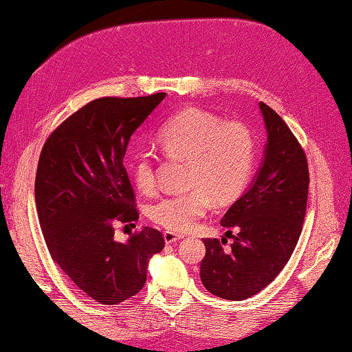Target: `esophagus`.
Segmentation results:
<instances>
[{
    "mask_svg": "<svg viewBox=\"0 0 352 352\" xmlns=\"http://www.w3.org/2000/svg\"><path fill=\"white\" fill-rule=\"evenodd\" d=\"M163 238H164V243H166V244H175L177 241H180L183 236L177 235V233H174V232L166 230L163 233Z\"/></svg>",
    "mask_w": 352,
    "mask_h": 352,
    "instance_id": "obj_1",
    "label": "esophagus"
}]
</instances>
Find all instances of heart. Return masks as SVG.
<instances>
[{
	"mask_svg": "<svg viewBox=\"0 0 352 352\" xmlns=\"http://www.w3.org/2000/svg\"><path fill=\"white\" fill-rule=\"evenodd\" d=\"M155 140L169 157L189 162L188 194L160 198L149 208L154 223L169 232H188L210 209L230 203L245 189L253 170L254 140L239 122H223L198 108H186L164 125ZM133 180L142 194L155 188L154 160L139 154L133 164Z\"/></svg>",
	"mask_w": 352,
	"mask_h": 352,
	"instance_id": "heart-1",
	"label": "heart"
}]
</instances>
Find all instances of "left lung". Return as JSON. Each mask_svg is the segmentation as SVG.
I'll return each instance as SVG.
<instances>
[{
  "mask_svg": "<svg viewBox=\"0 0 352 352\" xmlns=\"http://www.w3.org/2000/svg\"><path fill=\"white\" fill-rule=\"evenodd\" d=\"M259 109L267 131L263 162L249 189L221 219L230 249H223L224 238L204 239L199 265L203 285L227 300L249 299L278 276L298 244L307 210L304 149L278 113L263 102Z\"/></svg>",
  "mask_w": 352,
  "mask_h": 352,
  "instance_id": "obj_1",
  "label": "left lung"
}]
</instances>
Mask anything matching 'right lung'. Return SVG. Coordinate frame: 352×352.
Here are the masks:
<instances>
[{"label": "right lung", "instance_id": "1", "mask_svg": "<svg viewBox=\"0 0 352 352\" xmlns=\"http://www.w3.org/2000/svg\"><path fill=\"white\" fill-rule=\"evenodd\" d=\"M166 93L87 103L48 137L41 151L34 199L54 263L96 302L116 305L139 293L163 235L143 227L126 243L113 223L137 221L123 157L131 137Z\"/></svg>", "mask_w": 352, "mask_h": 352}]
</instances>
